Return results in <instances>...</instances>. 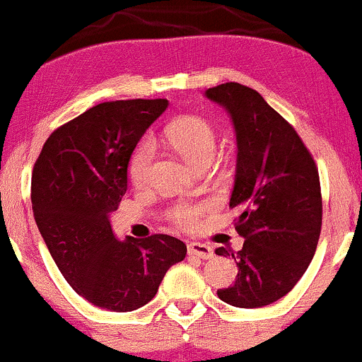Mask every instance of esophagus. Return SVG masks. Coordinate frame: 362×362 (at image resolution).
<instances>
[{"mask_svg": "<svg viewBox=\"0 0 362 362\" xmlns=\"http://www.w3.org/2000/svg\"><path fill=\"white\" fill-rule=\"evenodd\" d=\"M189 255H194V257H199V259H204V260H209L214 257V252L213 248L209 247V245H204V243H197V242H192L189 243Z\"/></svg>", "mask_w": 362, "mask_h": 362, "instance_id": "1", "label": "esophagus"}]
</instances>
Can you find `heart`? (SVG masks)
<instances>
[{"label": "heart", "instance_id": "heart-1", "mask_svg": "<svg viewBox=\"0 0 362 362\" xmlns=\"http://www.w3.org/2000/svg\"><path fill=\"white\" fill-rule=\"evenodd\" d=\"M165 141L173 151L178 153L187 163L199 168L202 165L211 163L216 155L218 138H216L214 127L202 117H187L177 119L165 129ZM153 161V144L149 141L141 143L134 155L129 161V177L136 187H144L149 178ZM204 206L192 204H177L170 213V218L180 226H194L197 223L199 214L202 213Z\"/></svg>", "mask_w": 362, "mask_h": 362}]
</instances>
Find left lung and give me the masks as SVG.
<instances>
[{
    "instance_id": "8db88e82",
    "label": "left lung",
    "mask_w": 362,
    "mask_h": 362,
    "mask_svg": "<svg viewBox=\"0 0 362 362\" xmlns=\"http://www.w3.org/2000/svg\"><path fill=\"white\" fill-rule=\"evenodd\" d=\"M206 97L230 114L236 134V173L230 207L238 213L243 248L233 257L235 284L218 289L236 308H262L281 300L301 279L322 230V194L313 158L294 127L259 91L224 83Z\"/></svg>"
}]
</instances>
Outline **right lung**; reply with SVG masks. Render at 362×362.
Returning <instances> with one entry per match:
<instances>
[{
  "label": "right lung",
  "mask_w": 362,
  "mask_h": 362,
  "mask_svg": "<svg viewBox=\"0 0 362 362\" xmlns=\"http://www.w3.org/2000/svg\"><path fill=\"white\" fill-rule=\"evenodd\" d=\"M168 100H117L91 107L49 136L32 173V209L68 284L98 308L138 310L155 298L184 242L168 235L119 240L110 214L127 190V167Z\"/></svg>",
  "instance_id": "obj_1"
}]
</instances>
